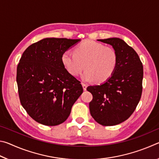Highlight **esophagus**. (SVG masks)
I'll use <instances>...</instances> for the list:
<instances>
[{"mask_svg": "<svg viewBox=\"0 0 159 159\" xmlns=\"http://www.w3.org/2000/svg\"><path fill=\"white\" fill-rule=\"evenodd\" d=\"M82 85H83V88L84 90H86V88H87V85L84 83H82Z\"/></svg>", "mask_w": 159, "mask_h": 159, "instance_id": "34e87169", "label": "esophagus"}]
</instances>
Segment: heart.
Returning a JSON list of instances; mask_svg holds the SVG:
<instances>
[{
    "label": "heart",
    "mask_w": 159,
    "mask_h": 159,
    "mask_svg": "<svg viewBox=\"0 0 159 159\" xmlns=\"http://www.w3.org/2000/svg\"><path fill=\"white\" fill-rule=\"evenodd\" d=\"M61 62L66 71L74 77L83 75L85 81L102 83L114 74L118 62V53L114 48L87 40L74 48V52L66 50L61 55Z\"/></svg>",
    "instance_id": "obj_1"
}]
</instances>
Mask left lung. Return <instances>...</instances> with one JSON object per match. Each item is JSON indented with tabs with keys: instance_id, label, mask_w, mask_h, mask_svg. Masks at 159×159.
<instances>
[{
	"instance_id": "8db88e82",
	"label": "left lung",
	"mask_w": 159,
	"mask_h": 159,
	"mask_svg": "<svg viewBox=\"0 0 159 159\" xmlns=\"http://www.w3.org/2000/svg\"><path fill=\"white\" fill-rule=\"evenodd\" d=\"M98 41L112 45L118 53V62L114 74L105 83L87 88L93 95L89 109L99 124L115 125L127 120L140 100L143 66L135 50L122 39Z\"/></svg>"
}]
</instances>
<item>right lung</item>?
<instances>
[{
	"label": "right lung",
	"instance_id": "1",
	"mask_svg": "<svg viewBox=\"0 0 159 159\" xmlns=\"http://www.w3.org/2000/svg\"><path fill=\"white\" fill-rule=\"evenodd\" d=\"M80 39L47 38L26 48L17 68L21 104L36 122L48 126L65 121L81 95L80 82L66 71L61 55Z\"/></svg>",
	"mask_w": 159,
	"mask_h": 159
}]
</instances>
